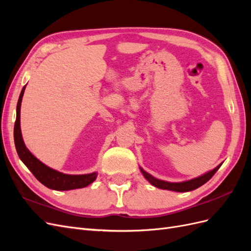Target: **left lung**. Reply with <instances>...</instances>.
<instances>
[{
    "label": "left lung",
    "mask_w": 251,
    "mask_h": 251,
    "mask_svg": "<svg viewBox=\"0 0 251 251\" xmlns=\"http://www.w3.org/2000/svg\"><path fill=\"white\" fill-rule=\"evenodd\" d=\"M222 165L219 164L216 169L209 171L208 173L202 175L200 177H197L195 179L192 180H188V181H184V182H168V181H163V180H159L155 177L151 176L149 173H147L143 169L140 168V171L142 173V175L144 176L150 183L151 185H154L158 188H161V189H168V191H173V192H178V193H184V192H191L194 191V189L198 188L200 186H202L204 183H206V182L214 176L216 174V172L220 169V166Z\"/></svg>",
    "instance_id": "obj_1"
}]
</instances>
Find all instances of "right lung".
I'll use <instances>...</instances> for the list:
<instances>
[{
    "label": "right lung",
    "instance_id": "right-lung-1",
    "mask_svg": "<svg viewBox=\"0 0 251 251\" xmlns=\"http://www.w3.org/2000/svg\"><path fill=\"white\" fill-rule=\"evenodd\" d=\"M25 88L22 89V92L19 97V101L17 105V119L14 124V143L18 155L27 168L30 170L34 177L39 180L42 184L47 186L48 188L55 189V191H70L75 188L86 187L89 184L94 182L97 177V173H91L86 175H67L60 172L53 170L46 164L41 162L39 159L35 158L30 151L26 148L24 140L21 133V103L22 98L25 92Z\"/></svg>",
    "mask_w": 251,
    "mask_h": 251
}]
</instances>
